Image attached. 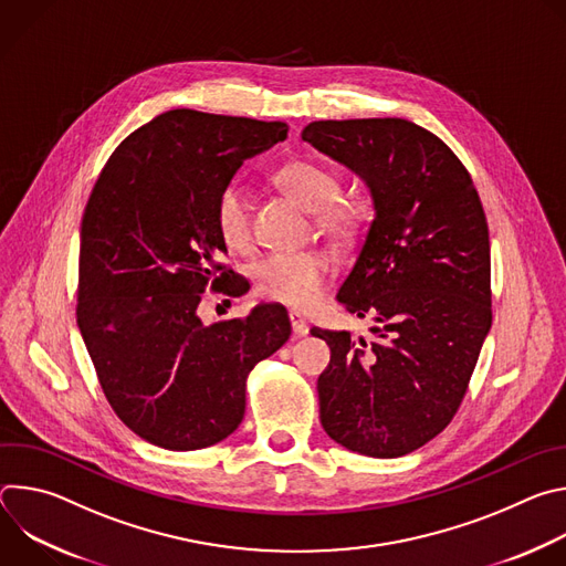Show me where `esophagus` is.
<instances>
[{
    "label": "esophagus",
    "instance_id": "obj_1",
    "mask_svg": "<svg viewBox=\"0 0 566 566\" xmlns=\"http://www.w3.org/2000/svg\"><path fill=\"white\" fill-rule=\"evenodd\" d=\"M289 319H291V327H293V334L297 338L306 336L308 334V325H306V317L300 313V311H291L289 313Z\"/></svg>",
    "mask_w": 566,
    "mask_h": 566
}]
</instances>
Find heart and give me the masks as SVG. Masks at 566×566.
<instances>
[{
    "mask_svg": "<svg viewBox=\"0 0 566 566\" xmlns=\"http://www.w3.org/2000/svg\"><path fill=\"white\" fill-rule=\"evenodd\" d=\"M277 184L297 199L308 212H315V223L322 232L336 239H347L358 228L363 210L356 201H343V181L329 168L311 160H295L277 172ZM217 230L234 251L253 247L251 206L247 190L239 184L221 188L214 203ZM255 291L264 300H273L293 308H306L317 302L329 275V260L319 251H277L269 253L251 269Z\"/></svg>",
    "mask_w": 566,
    "mask_h": 566,
    "instance_id": "1",
    "label": "heart"
}]
</instances>
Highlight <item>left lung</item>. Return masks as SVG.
I'll return each instance as SVG.
<instances>
[{"mask_svg":"<svg viewBox=\"0 0 566 566\" xmlns=\"http://www.w3.org/2000/svg\"><path fill=\"white\" fill-rule=\"evenodd\" d=\"M302 140L352 170L374 206L336 295L374 336L311 329L332 349L319 423L352 452L408 454L452 421L491 332L486 214L454 151L406 118L315 120Z\"/></svg>","mask_w":566,"mask_h":566,"instance_id":"obj_1","label":"left lung"}]
</instances>
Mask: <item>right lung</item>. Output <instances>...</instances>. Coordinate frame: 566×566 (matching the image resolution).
Returning <instances> with one entry per match:
<instances>
[{"mask_svg": "<svg viewBox=\"0 0 566 566\" xmlns=\"http://www.w3.org/2000/svg\"><path fill=\"white\" fill-rule=\"evenodd\" d=\"M289 125L172 109L109 156L80 230L77 327L118 419L166 450H199L232 434L247 376L291 336L286 308L203 325L208 284L239 297L223 271L214 203L247 158Z\"/></svg>", "mask_w": 566, "mask_h": 566, "instance_id": "obj_1", "label": "right lung"}]
</instances>
